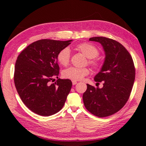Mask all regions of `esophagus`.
I'll use <instances>...</instances> for the list:
<instances>
[{
  "label": "esophagus",
  "instance_id": "1",
  "mask_svg": "<svg viewBox=\"0 0 146 146\" xmlns=\"http://www.w3.org/2000/svg\"><path fill=\"white\" fill-rule=\"evenodd\" d=\"M72 84H73V85H75V84H77V81L73 80L72 81Z\"/></svg>",
  "mask_w": 146,
  "mask_h": 146
}]
</instances>
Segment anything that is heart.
<instances>
[{
	"label": "heart",
	"mask_w": 146,
	"mask_h": 146,
	"mask_svg": "<svg viewBox=\"0 0 146 146\" xmlns=\"http://www.w3.org/2000/svg\"><path fill=\"white\" fill-rule=\"evenodd\" d=\"M76 49L79 51H80L83 55H84L86 57L90 58L89 61L94 68H97L99 67V64L98 62L95 60H92L91 58H94L98 55L99 51L98 49L95 46L90 43H81L76 46ZM70 59V50L68 48H65L62 49L57 55V60L59 64L62 66H66L69 64ZM90 73L89 69L84 68H78L75 67H70L66 70H64L62 72V76L65 78L70 79L72 80H80L88 75Z\"/></svg>",
	"instance_id": "1"
}]
</instances>
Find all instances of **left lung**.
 Segmentation results:
<instances>
[{
  "label": "left lung",
  "instance_id": "1",
  "mask_svg": "<svg viewBox=\"0 0 146 146\" xmlns=\"http://www.w3.org/2000/svg\"><path fill=\"white\" fill-rule=\"evenodd\" d=\"M89 40L99 42L104 51V62L94 78L98 84H104L102 88L87 84L84 104L95 116L108 117L121 110L129 99L135 78L134 63L129 53L118 42L103 36Z\"/></svg>",
  "mask_w": 146,
  "mask_h": 146
}]
</instances>
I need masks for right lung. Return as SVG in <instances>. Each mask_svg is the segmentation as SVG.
Listing matches in <instances>:
<instances>
[{
  "mask_svg": "<svg viewBox=\"0 0 146 146\" xmlns=\"http://www.w3.org/2000/svg\"><path fill=\"white\" fill-rule=\"evenodd\" d=\"M72 40L42 39L25 48L17 57L14 82L22 101L31 111L48 117L58 112L65 104L72 82L58 78L57 55Z\"/></svg>",
  "mask_w": 146,
  "mask_h": 146,
  "instance_id": "add662e5",
  "label": "right lung"
}]
</instances>
